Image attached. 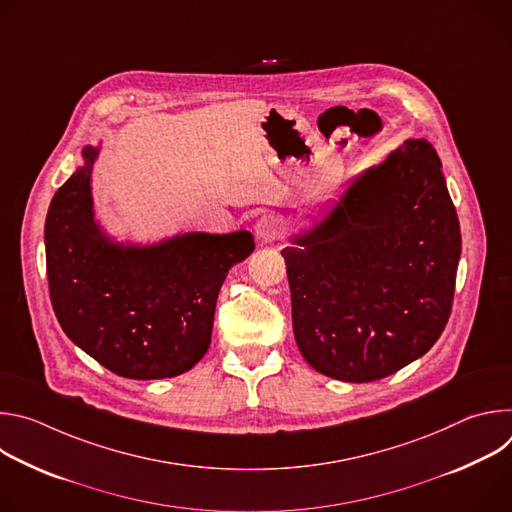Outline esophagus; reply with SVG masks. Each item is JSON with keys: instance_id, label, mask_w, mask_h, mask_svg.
Here are the masks:
<instances>
[{"instance_id": "1", "label": "esophagus", "mask_w": 512, "mask_h": 512, "mask_svg": "<svg viewBox=\"0 0 512 512\" xmlns=\"http://www.w3.org/2000/svg\"><path fill=\"white\" fill-rule=\"evenodd\" d=\"M279 233H281V221L273 214H263L255 225V237L261 243L275 241L279 237Z\"/></svg>"}]
</instances>
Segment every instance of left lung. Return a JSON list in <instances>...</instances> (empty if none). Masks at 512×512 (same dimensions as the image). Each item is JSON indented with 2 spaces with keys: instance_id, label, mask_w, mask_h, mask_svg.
I'll return each mask as SVG.
<instances>
[{
  "instance_id": "1",
  "label": "left lung",
  "mask_w": 512,
  "mask_h": 512,
  "mask_svg": "<svg viewBox=\"0 0 512 512\" xmlns=\"http://www.w3.org/2000/svg\"><path fill=\"white\" fill-rule=\"evenodd\" d=\"M287 241L294 336L318 373L379 381L442 336L462 235L429 141L405 139L350 176Z\"/></svg>"
}]
</instances>
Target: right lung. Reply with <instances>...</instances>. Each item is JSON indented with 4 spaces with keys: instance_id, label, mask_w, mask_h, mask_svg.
Returning a JSON list of instances; mask_svg holds the SVG:
<instances>
[{
    "instance_id": "right-lung-1",
    "label": "right lung",
    "mask_w": 512,
    "mask_h": 512,
    "mask_svg": "<svg viewBox=\"0 0 512 512\" xmlns=\"http://www.w3.org/2000/svg\"><path fill=\"white\" fill-rule=\"evenodd\" d=\"M101 145H85L83 164L46 214L52 308L64 334L111 373L178 377L206 354L218 291L255 241L249 231L119 241L95 216L91 182Z\"/></svg>"
}]
</instances>
